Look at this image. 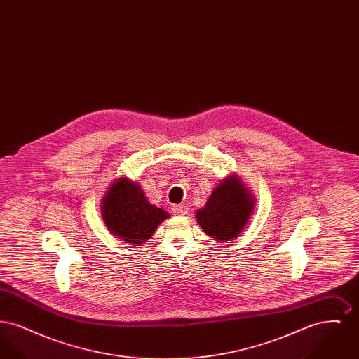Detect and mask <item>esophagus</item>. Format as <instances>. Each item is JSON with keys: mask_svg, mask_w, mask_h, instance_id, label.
<instances>
[{"mask_svg": "<svg viewBox=\"0 0 359 359\" xmlns=\"http://www.w3.org/2000/svg\"><path fill=\"white\" fill-rule=\"evenodd\" d=\"M172 211L175 215H186L188 212L187 205H177L172 207Z\"/></svg>", "mask_w": 359, "mask_h": 359, "instance_id": "34e87169", "label": "esophagus"}]
</instances>
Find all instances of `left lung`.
I'll use <instances>...</instances> for the list:
<instances>
[{
  "instance_id": "8db88e82",
  "label": "left lung",
  "mask_w": 359,
  "mask_h": 359,
  "mask_svg": "<svg viewBox=\"0 0 359 359\" xmlns=\"http://www.w3.org/2000/svg\"><path fill=\"white\" fill-rule=\"evenodd\" d=\"M255 203V195L238 173H231L214 187L205 207L195 211V217L207 236L218 242H227L243 231Z\"/></svg>"
}]
</instances>
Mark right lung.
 <instances>
[{
  "mask_svg": "<svg viewBox=\"0 0 359 359\" xmlns=\"http://www.w3.org/2000/svg\"><path fill=\"white\" fill-rule=\"evenodd\" d=\"M101 214L107 230L132 246L145 243L158 224L170 218L165 210L149 203L141 186L126 176L109 186L101 202Z\"/></svg>",
  "mask_w": 359,
  "mask_h": 359,
  "instance_id": "obj_1",
  "label": "right lung"
}]
</instances>
